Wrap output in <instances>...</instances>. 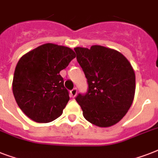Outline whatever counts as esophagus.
Masks as SVG:
<instances>
[{
	"instance_id": "esophagus-1",
	"label": "esophagus",
	"mask_w": 158,
	"mask_h": 158,
	"mask_svg": "<svg viewBox=\"0 0 158 158\" xmlns=\"http://www.w3.org/2000/svg\"><path fill=\"white\" fill-rule=\"evenodd\" d=\"M70 95H71V97L73 98H74L77 96V89H72L71 91H70Z\"/></svg>"
}]
</instances>
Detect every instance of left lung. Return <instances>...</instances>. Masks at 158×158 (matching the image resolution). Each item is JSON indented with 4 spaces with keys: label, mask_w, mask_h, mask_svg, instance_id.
Masks as SVG:
<instances>
[{
    "label": "left lung",
    "mask_w": 158,
    "mask_h": 158,
    "mask_svg": "<svg viewBox=\"0 0 158 158\" xmlns=\"http://www.w3.org/2000/svg\"><path fill=\"white\" fill-rule=\"evenodd\" d=\"M88 79L89 91L77 102L84 117L98 127H110L128 112L135 94V74L123 54L103 46L74 48Z\"/></svg>",
    "instance_id": "left-lung-1"
}]
</instances>
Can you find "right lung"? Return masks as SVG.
<instances>
[{
    "mask_svg": "<svg viewBox=\"0 0 158 158\" xmlns=\"http://www.w3.org/2000/svg\"><path fill=\"white\" fill-rule=\"evenodd\" d=\"M75 56L71 48L45 43L19 59L12 90L19 108L31 120L48 123L61 115L69 97L60 71Z\"/></svg>",
    "mask_w": 158,
    "mask_h": 158,
    "instance_id": "right-lung-1",
    "label": "right lung"
}]
</instances>
